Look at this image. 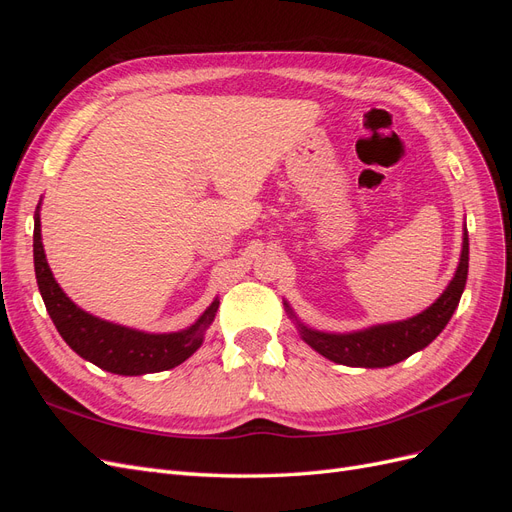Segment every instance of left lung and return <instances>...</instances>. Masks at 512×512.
<instances>
[{
    "label": "left lung",
    "instance_id": "obj_1",
    "mask_svg": "<svg viewBox=\"0 0 512 512\" xmlns=\"http://www.w3.org/2000/svg\"><path fill=\"white\" fill-rule=\"evenodd\" d=\"M468 262H470V243H468V230L463 228V243H461V256L459 265L448 282L444 292L433 301L421 314H416L406 320L397 322H384L374 324V327L350 331V333H329L318 331L303 324L297 314L292 312L288 303L286 312L297 324V331L307 346H312L324 359H329L339 365L348 367H389L399 361L408 359L414 352L427 348L433 339H436L442 329L455 314L459 299L466 288L468 280Z\"/></svg>",
    "mask_w": 512,
    "mask_h": 512
}]
</instances>
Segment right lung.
<instances>
[{"mask_svg":"<svg viewBox=\"0 0 512 512\" xmlns=\"http://www.w3.org/2000/svg\"><path fill=\"white\" fill-rule=\"evenodd\" d=\"M34 267L46 312L64 342L85 361L119 376L158 374L190 359L203 346L205 333L220 307V299H213L194 324L175 333L138 331L85 312L59 288L46 262L40 232V203L34 215Z\"/></svg>","mask_w":512,"mask_h":512,"instance_id":"obj_1","label":"right lung"}]
</instances>
